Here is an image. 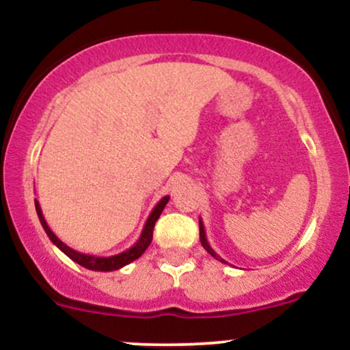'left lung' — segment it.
Masks as SVG:
<instances>
[{
  "instance_id": "8db88e82",
  "label": "left lung",
  "mask_w": 350,
  "mask_h": 350,
  "mask_svg": "<svg viewBox=\"0 0 350 350\" xmlns=\"http://www.w3.org/2000/svg\"><path fill=\"white\" fill-rule=\"evenodd\" d=\"M199 234H200V243H202V247L206 248L207 253H211V255L214 256L215 260H219V262H222V263H227L226 260H224L222 256H219V255H217V253L214 252V248H212L211 245H208L207 239H206V230H204V224H202V220H200V219H199Z\"/></svg>"
}]
</instances>
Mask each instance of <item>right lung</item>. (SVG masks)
<instances>
[{
    "label": "right lung",
    "instance_id": "add662e5",
    "mask_svg": "<svg viewBox=\"0 0 350 350\" xmlns=\"http://www.w3.org/2000/svg\"><path fill=\"white\" fill-rule=\"evenodd\" d=\"M167 200H170V196H164V198L159 200L158 204H156L154 208H152L150 217H148L146 224H144V227H143V230H142V235H139L138 242H136L133 247L126 248V250H124V252L116 253V255H111V256L87 255V253H80L77 250H74V248H70L69 245H66V243L62 242V240L57 239V235H55L54 232H52L51 228H49V226H47V222H46V219H44L41 206H39L38 199L34 200V204H36V212H38V217H39V220H41L42 228H44V230H46V234L51 239V242L54 243L60 252H64L67 256H69L70 260H74V262L79 263L80 267L88 268V270H94V271H115V270H120V268H123L124 265L135 262L136 258H139V256H142L143 253L146 252V248L150 247V243H151V240H152V228H154L156 220H158L159 215H161L163 208L166 207Z\"/></svg>",
    "mask_w": 350,
    "mask_h": 350
}]
</instances>
